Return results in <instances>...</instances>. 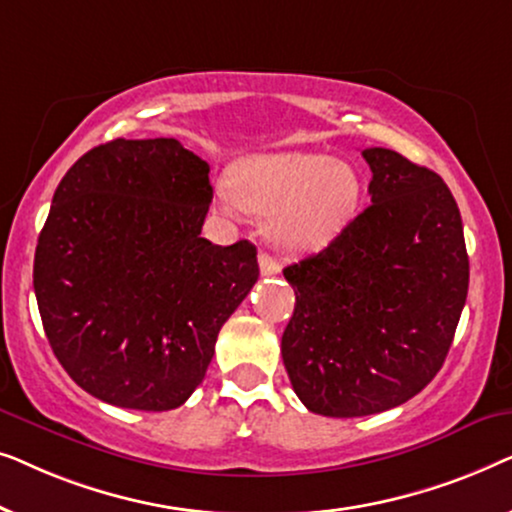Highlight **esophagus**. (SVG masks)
Segmentation results:
<instances>
[{"mask_svg":"<svg viewBox=\"0 0 512 512\" xmlns=\"http://www.w3.org/2000/svg\"><path fill=\"white\" fill-rule=\"evenodd\" d=\"M258 265H261V275H268V277L277 275V272L282 270V265H279L270 254H265V251H261V256H258Z\"/></svg>","mask_w":512,"mask_h":512,"instance_id":"esophagus-1","label":"esophagus"}]
</instances>
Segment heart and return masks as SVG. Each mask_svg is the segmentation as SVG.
I'll return each instance as SVG.
<instances>
[{"mask_svg":"<svg viewBox=\"0 0 512 512\" xmlns=\"http://www.w3.org/2000/svg\"><path fill=\"white\" fill-rule=\"evenodd\" d=\"M363 179L345 160L319 151H279L240 158L216 205L226 216L242 209L263 216L265 237L282 254L324 249L361 207Z\"/></svg>","mask_w":512,"mask_h":512,"instance_id":"obj_1","label":"heart"}]
</instances>
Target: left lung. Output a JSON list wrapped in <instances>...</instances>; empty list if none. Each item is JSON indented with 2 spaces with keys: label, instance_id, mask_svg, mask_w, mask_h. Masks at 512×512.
<instances>
[{
  "label": "left lung",
  "instance_id": "8db88e82",
  "mask_svg": "<svg viewBox=\"0 0 512 512\" xmlns=\"http://www.w3.org/2000/svg\"><path fill=\"white\" fill-rule=\"evenodd\" d=\"M373 205L303 261L282 359L300 401L366 417L417 396L440 368L468 293L464 226L450 188L401 153L363 149Z\"/></svg>",
  "mask_w": 512,
  "mask_h": 512
}]
</instances>
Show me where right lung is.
<instances>
[{"label":"right lung","instance_id":"obj_1","mask_svg":"<svg viewBox=\"0 0 512 512\" xmlns=\"http://www.w3.org/2000/svg\"><path fill=\"white\" fill-rule=\"evenodd\" d=\"M209 165L172 137L114 139L69 167L34 254L53 354L90 396L163 412L207 373L258 279L256 247L200 237Z\"/></svg>","mask_w":512,"mask_h":512}]
</instances>
